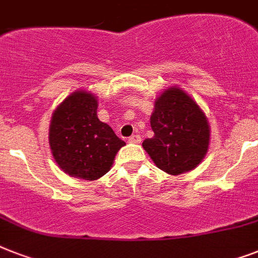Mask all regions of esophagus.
<instances>
[{"mask_svg":"<svg viewBox=\"0 0 258 258\" xmlns=\"http://www.w3.org/2000/svg\"><path fill=\"white\" fill-rule=\"evenodd\" d=\"M128 142H131V143H141L142 138L139 135H133V137L128 138Z\"/></svg>","mask_w":258,"mask_h":258,"instance_id":"esophagus-1","label":"esophagus"}]
</instances>
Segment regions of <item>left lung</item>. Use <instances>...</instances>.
I'll return each instance as SVG.
<instances>
[{"instance_id":"left-lung-1","label":"left lung","mask_w":258,"mask_h":258,"mask_svg":"<svg viewBox=\"0 0 258 258\" xmlns=\"http://www.w3.org/2000/svg\"><path fill=\"white\" fill-rule=\"evenodd\" d=\"M154 137L142 146L154 163L171 175L190 171L208 153L210 130L205 113L179 88H170L155 101L151 115Z\"/></svg>"}]
</instances>
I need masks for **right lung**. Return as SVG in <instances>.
I'll return each mask as SVG.
<instances>
[{"mask_svg": "<svg viewBox=\"0 0 258 258\" xmlns=\"http://www.w3.org/2000/svg\"><path fill=\"white\" fill-rule=\"evenodd\" d=\"M92 93L78 91L54 111L49 146L58 167L71 176L95 180L108 172L115 155L125 145L96 115Z\"/></svg>", "mask_w": 258, "mask_h": 258, "instance_id": "obj_1", "label": "right lung"}]
</instances>
